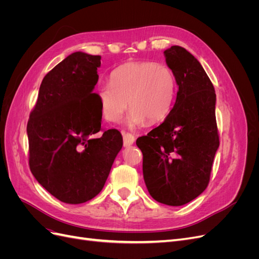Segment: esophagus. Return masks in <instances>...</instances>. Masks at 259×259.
Returning a JSON list of instances; mask_svg holds the SVG:
<instances>
[{"label": "esophagus", "instance_id": "esophagus-1", "mask_svg": "<svg viewBox=\"0 0 259 259\" xmlns=\"http://www.w3.org/2000/svg\"><path fill=\"white\" fill-rule=\"evenodd\" d=\"M122 136H123V145H124V147H130V146H132L133 144L135 143L134 135L130 134V133L122 132Z\"/></svg>", "mask_w": 259, "mask_h": 259}]
</instances>
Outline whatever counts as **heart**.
<instances>
[{"mask_svg": "<svg viewBox=\"0 0 259 259\" xmlns=\"http://www.w3.org/2000/svg\"><path fill=\"white\" fill-rule=\"evenodd\" d=\"M97 97L106 120L117 122L130 106L126 124L143 127L147 121L162 122L169 114L176 96L171 70L153 61L130 62L116 68L111 82L97 85Z\"/></svg>", "mask_w": 259, "mask_h": 259, "instance_id": "1", "label": "heart"}]
</instances>
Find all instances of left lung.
<instances>
[{"mask_svg":"<svg viewBox=\"0 0 259 259\" xmlns=\"http://www.w3.org/2000/svg\"><path fill=\"white\" fill-rule=\"evenodd\" d=\"M178 85L175 105L164 122L136 140L151 197L180 206L206 189L219 147L216 94L199 60L182 46L164 51Z\"/></svg>","mask_w":259,"mask_h":259,"instance_id":"1","label":"left lung"}]
</instances>
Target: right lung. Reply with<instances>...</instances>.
Wrapping results in <instances>:
<instances>
[{
  "label": "right lung",
  "mask_w": 259,
  "mask_h": 259,
  "mask_svg": "<svg viewBox=\"0 0 259 259\" xmlns=\"http://www.w3.org/2000/svg\"><path fill=\"white\" fill-rule=\"evenodd\" d=\"M100 56L75 52L44 76L27 125L29 165L37 183L67 204L103 189L123 146L121 133L101 130L97 94Z\"/></svg>",
  "instance_id": "right-lung-1"
}]
</instances>
